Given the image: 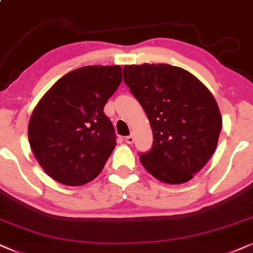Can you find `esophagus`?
Here are the masks:
<instances>
[{
    "mask_svg": "<svg viewBox=\"0 0 253 253\" xmlns=\"http://www.w3.org/2000/svg\"><path fill=\"white\" fill-rule=\"evenodd\" d=\"M125 141H126L127 143H129V145H130V143H133L134 142V135H133V134H130V135L125 137Z\"/></svg>",
    "mask_w": 253,
    "mask_h": 253,
    "instance_id": "obj_1",
    "label": "esophagus"
}]
</instances>
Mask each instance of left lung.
<instances>
[{
	"mask_svg": "<svg viewBox=\"0 0 253 253\" xmlns=\"http://www.w3.org/2000/svg\"><path fill=\"white\" fill-rule=\"evenodd\" d=\"M124 82L153 130L152 148L140 162L165 183L191 180L215 153L222 129L215 98L190 72L168 64L126 65Z\"/></svg>",
	"mask_w": 253,
	"mask_h": 253,
	"instance_id": "8db88e82",
	"label": "left lung"
}]
</instances>
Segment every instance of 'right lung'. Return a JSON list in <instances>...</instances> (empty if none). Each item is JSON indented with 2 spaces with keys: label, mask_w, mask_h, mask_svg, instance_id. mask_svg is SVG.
I'll list each match as a JSON object with an SVG mask.
<instances>
[{
  "label": "right lung",
  "mask_w": 253,
  "mask_h": 253,
  "mask_svg": "<svg viewBox=\"0 0 253 253\" xmlns=\"http://www.w3.org/2000/svg\"><path fill=\"white\" fill-rule=\"evenodd\" d=\"M121 75L118 65L73 70L34 110L29 142L38 164L55 181L82 185L103 170L117 145L104 107L123 81Z\"/></svg>",
  "instance_id": "1"
}]
</instances>
